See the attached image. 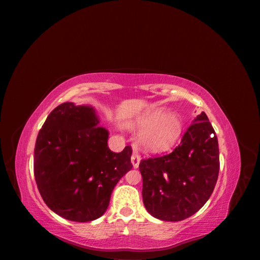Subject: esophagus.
<instances>
[{
  "instance_id": "34e87169",
  "label": "esophagus",
  "mask_w": 260,
  "mask_h": 260,
  "mask_svg": "<svg viewBox=\"0 0 260 260\" xmlns=\"http://www.w3.org/2000/svg\"><path fill=\"white\" fill-rule=\"evenodd\" d=\"M140 161H141V156H140V154L137 151H135V152L132 153V155H131V162L133 165V167L138 168Z\"/></svg>"
}]
</instances>
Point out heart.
<instances>
[{
	"label": "heart",
	"mask_w": 260,
	"mask_h": 260,
	"mask_svg": "<svg viewBox=\"0 0 260 260\" xmlns=\"http://www.w3.org/2000/svg\"><path fill=\"white\" fill-rule=\"evenodd\" d=\"M138 129L144 132L141 142L152 153H162L170 149L182 132V119L174 112L156 108L143 114L138 120Z\"/></svg>",
	"instance_id": "b5f03b06"
}]
</instances>
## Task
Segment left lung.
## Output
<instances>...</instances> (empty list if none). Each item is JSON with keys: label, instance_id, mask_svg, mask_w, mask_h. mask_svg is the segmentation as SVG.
<instances>
[{"label": "left lung", "instance_id": "8db88e82", "mask_svg": "<svg viewBox=\"0 0 260 260\" xmlns=\"http://www.w3.org/2000/svg\"><path fill=\"white\" fill-rule=\"evenodd\" d=\"M143 203L153 217L181 221L199 211L214 191L220 168L216 132L205 113L195 118L169 154L140 161Z\"/></svg>", "mask_w": 260, "mask_h": 260}]
</instances>
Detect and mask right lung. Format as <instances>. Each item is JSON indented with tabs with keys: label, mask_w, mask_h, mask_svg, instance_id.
Here are the masks:
<instances>
[{
	"label": "right lung",
	"mask_w": 260,
	"mask_h": 260,
	"mask_svg": "<svg viewBox=\"0 0 260 260\" xmlns=\"http://www.w3.org/2000/svg\"><path fill=\"white\" fill-rule=\"evenodd\" d=\"M98 122L93 108L66 102L51 112L36 141L38 190L55 214L76 222L103 215L115 185L132 168L131 146L112 152Z\"/></svg>",
	"instance_id": "1"
}]
</instances>
